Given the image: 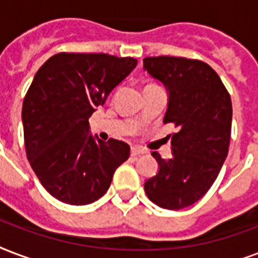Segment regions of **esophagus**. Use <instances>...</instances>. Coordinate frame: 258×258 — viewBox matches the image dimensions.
<instances>
[{"mask_svg":"<svg viewBox=\"0 0 258 258\" xmlns=\"http://www.w3.org/2000/svg\"><path fill=\"white\" fill-rule=\"evenodd\" d=\"M145 154V151L142 149H139V147H131V155L133 157H137V155H142Z\"/></svg>","mask_w":258,"mask_h":258,"instance_id":"34e87169","label":"esophagus"}]
</instances>
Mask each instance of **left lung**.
Listing matches in <instances>:
<instances>
[{
  "label": "left lung",
  "instance_id": "8db88e82",
  "mask_svg": "<svg viewBox=\"0 0 258 258\" xmlns=\"http://www.w3.org/2000/svg\"><path fill=\"white\" fill-rule=\"evenodd\" d=\"M143 69L169 93L164 123L172 135V158L154 151L160 170L145 182L147 198L166 210L192 206L207 194L229 153L233 107L219 76L198 59L147 56Z\"/></svg>",
  "mask_w": 258,
  "mask_h": 258
}]
</instances>
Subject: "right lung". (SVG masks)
Listing matches in <instances>:
<instances>
[{
  "label": "right lung",
  "mask_w": 258,
  "mask_h": 258,
  "mask_svg": "<svg viewBox=\"0 0 258 258\" xmlns=\"http://www.w3.org/2000/svg\"><path fill=\"white\" fill-rule=\"evenodd\" d=\"M135 58L59 52L33 77L23 103L27 158L47 192L73 206L100 199L130 146L89 134V117L137 66Z\"/></svg>",
  "instance_id": "1"
}]
</instances>
